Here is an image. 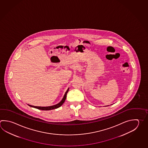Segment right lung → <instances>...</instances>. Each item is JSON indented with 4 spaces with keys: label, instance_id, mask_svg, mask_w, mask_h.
Masks as SVG:
<instances>
[{
    "label": "right lung",
    "instance_id": "right-lung-1",
    "mask_svg": "<svg viewBox=\"0 0 148 148\" xmlns=\"http://www.w3.org/2000/svg\"><path fill=\"white\" fill-rule=\"evenodd\" d=\"M69 88L67 89V90L66 92L65 93V95L64 96V97L63 98L62 100L59 103L56 104V105H53V106H49V107H39V106H32V105H28L29 106L32 107H34L36 109H40V110H52V109H56L60 107V106H61L63 103H64V101L66 99V95H67V93L69 92Z\"/></svg>",
    "mask_w": 148,
    "mask_h": 148
}]
</instances>
